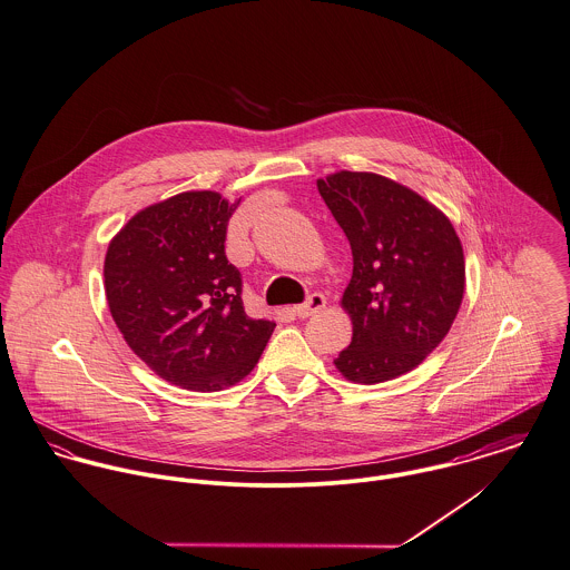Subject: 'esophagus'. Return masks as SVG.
<instances>
[{
	"label": "esophagus",
	"instance_id": "34e87169",
	"mask_svg": "<svg viewBox=\"0 0 570 570\" xmlns=\"http://www.w3.org/2000/svg\"><path fill=\"white\" fill-rule=\"evenodd\" d=\"M324 307H326V298H324L322 294H311L309 298H307V303L294 307V313H296L298 317H309V315L324 309Z\"/></svg>",
	"mask_w": 570,
	"mask_h": 570
}]
</instances>
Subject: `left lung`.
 <instances>
[{"mask_svg": "<svg viewBox=\"0 0 570 570\" xmlns=\"http://www.w3.org/2000/svg\"><path fill=\"white\" fill-rule=\"evenodd\" d=\"M317 191L353 250L342 296L353 342L335 367L363 385L396 379L451 331L466 285L462 242L440 208L385 176L337 171Z\"/></svg>", "mask_w": 570, "mask_h": 570, "instance_id": "8db88e82", "label": "left lung"}]
</instances>
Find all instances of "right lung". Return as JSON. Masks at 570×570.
Returning <instances> with one entry per match:
<instances>
[{
	"label": "right lung",
	"mask_w": 570,
	"mask_h": 570,
	"mask_svg": "<svg viewBox=\"0 0 570 570\" xmlns=\"http://www.w3.org/2000/svg\"><path fill=\"white\" fill-rule=\"evenodd\" d=\"M239 203L185 191L139 210L104 259L108 309L132 353L194 392H217L253 372L274 322L244 311L242 274L224 253Z\"/></svg>",
	"instance_id": "obj_1"
}]
</instances>
